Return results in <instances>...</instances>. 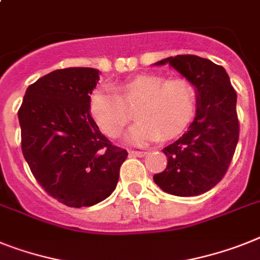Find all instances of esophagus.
<instances>
[{
  "label": "esophagus",
  "mask_w": 260,
  "mask_h": 260,
  "mask_svg": "<svg viewBox=\"0 0 260 260\" xmlns=\"http://www.w3.org/2000/svg\"><path fill=\"white\" fill-rule=\"evenodd\" d=\"M131 156H136V157H144L147 154V152H144V150H131L129 152Z\"/></svg>",
  "instance_id": "obj_1"
}]
</instances>
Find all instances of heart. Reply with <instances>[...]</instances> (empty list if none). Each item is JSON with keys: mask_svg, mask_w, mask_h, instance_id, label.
<instances>
[{"mask_svg": "<svg viewBox=\"0 0 260 260\" xmlns=\"http://www.w3.org/2000/svg\"><path fill=\"white\" fill-rule=\"evenodd\" d=\"M136 106L139 119L126 135L129 143L144 145L160 139L176 137L189 125L197 110L193 84L184 78L168 80L157 74H143L116 87L93 89L89 96V113L102 132L111 139L121 135Z\"/></svg>", "mask_w": 260, "mask_h": 260, "instance_id": "obj_1", "label": "heart"}]
</instances>
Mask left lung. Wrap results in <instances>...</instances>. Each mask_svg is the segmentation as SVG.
Listing matches in <instances>:
<instances>
[{"instance_id":"left-lung-1","label":"left lung","mask_w":260,"mask_h":260,"mask_svg":"<svg viewBox=\"0 0 260 260\" xmlns=\"http://www.w3.org/2000/svg\"><path fill=\"white\" fill-rule=\"evenodd\" d=\"M177 70L196 87L197 112L186 134L168 145L165 171L153 180L165 193L200 196L228 172L239 139L237 92L226 70L197 55H176L154 63Z\"/></svg>"}]
</instances>
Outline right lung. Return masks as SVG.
Masks as SVG:
<instances>
[{"label": "right lung", "instance_id": "1", "mask_svg": "<svg viewBox=\"0 0 260 260\" xmlns=\"http://www.w3.org/2000/svg\"><path fill=\"white\" fill-rule=\"evenodd\" d=\"M99 70H55L27 87L18 111L21 147L38 184L70 208L92 206L116 189L128 152L89 113Z\"/></svg>", "mask_w": 260, "mask_h": 260}]
</instances>
